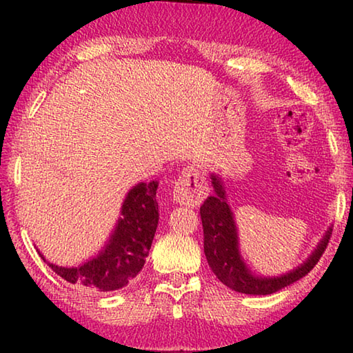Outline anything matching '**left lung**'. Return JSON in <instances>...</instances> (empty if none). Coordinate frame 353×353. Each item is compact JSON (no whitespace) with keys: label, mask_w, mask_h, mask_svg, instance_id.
I'll return each mask as SVG.
<instances>
[{"label":"left lung","mask_w":353,"mask_h":353,"mask_svg":"<svg viewBox=\"0 0 353 353\" xmlns=\"http://www.w3.org/2000/svg\"><path fill=\"white\" fill-rule=\"evenodd\" d=\"M159 182H135L124 196L119 216L109 238L98 252L77 265L61 266L39 255L57 276L70 283H82L99 291H113L128 285L145 265L159 224L155 201Z\"/></svg>","instance_id":"left-lung-1"}]
</instances>
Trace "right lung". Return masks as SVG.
<instances>
[{"mask_svg":"<svg viewBox=\"0 0 353 353\" xmlns=\"http://www.w3.org/2000/svg\"><path fill=\"white\" fill-rule=\"evenodd\" d=\"M210 179L213 194L208 196L204 204L201 205V219L202 229H204V252L208 266L212 268L214 276L221 282L243 294L266 296L297 282L299 279H302L313 270V266L318 263L327 248L328 238L332 234L330 227L312 255L296 270L277 277L255 276L243 261L240 250H238V229L234 212L227 204L224 183L216 174H212Z\"/></svg>","mask_w":353,"mask_h":353,"instance_id":"1","label":"right lung"}]
</instances>
